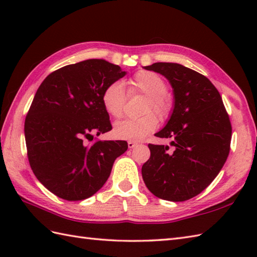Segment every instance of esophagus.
Instances as JSON below:
<instances>
[{"label": "esophagus", "instance_id": "obj_1", "mask_svg": "<svg viewBox=\"0 0 257 257\" xmlns=\"http://www.w3.org/2000/svg\"><path fill=\"white\" fill-rule=\"evenodd\" d=\"M136 146H137V144H136L135 141H132V140L128 141V148H129V149H133V148H135Z\"/></svg>", "mask_w": 257, "mask_h": 257}]
</instances>
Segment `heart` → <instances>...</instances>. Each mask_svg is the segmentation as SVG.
Returning <instances> with one entry per match:
<instances>
[{
	"mask_svg": "<svg viewBox=\"0 0 257 257\" xmlns=\"http://www.w3.org/2000/svg\"><path fill=\"white\" fill-rule=\"evenodd\" d=\"M130 94H143L148 97L144 113L146 116L136 119H124L118 121L113 127V134L119 139L141 140L155 132L158 127V117L166 120L172 112L173 100L167 94L168 85L166 80L157 73L150 70H140L128 81ZM127 92L120 81L109 84L102 91L101 101L106 111L113 118H120L123 113Z\"/></svg>",
	"mask_w": 257,
	"mask_h": 257,
	"instance_id": "obj_1",
	"label": "heart"
}]
</instances>
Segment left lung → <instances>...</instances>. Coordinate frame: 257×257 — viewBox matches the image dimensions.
<instances>
[{
  "label": "left lung",
  "instance_id": "1",
  "mask_svg": "<svg viewBox=\"0 0 257 257\" xmlns=\"http://www.w3.org/2000/svg\"><path fill=\"white\" fill-rule=\"evenodd\" d=\"M145 69L169 80L174 107L166 127L156 134L170 138L172 148L148 145L144 181L158 198L189 200L209 187L224 166L232 137L230 118L219 90L202 74L176 63H155Z\"/></svg>",
  "mask_w": 257,
  "mask_h": 257
}]
</instances>
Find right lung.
Masks as SVG:
<instances>
[{"instance_id":"right-lung-1","label":"right lung","mask_w":257,"mask_h":257,"mask_svg":"<svg viewBox=\"0 0 257 257\" xmlns=\"http://www.w3.org/2000/svg\"><path fill=\"white\" fill-rule=\"evenodd\" d=\"M124 75L105 59H87L55 70L38 87L25 118L27 157L38 181L58 198L94 195L128 149L123 140L86 143L111 130L101 95Z\"/></svg>"}]
</instances>
